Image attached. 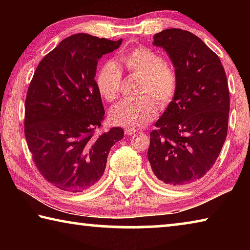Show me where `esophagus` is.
<instances>
[{"mask_svg":"<svg viewBox=\"0 0 250 250\" xmlns=\"http://www.w3.org/2000/svg\"><path fill=\"white\" fill-rule=\"evenodd\" d=\"M135 132H137V131L133 130V129H129V128L125 129V134L126 135V137H129V135H132V134H134Z\"/></svg>","mask_w":250,"mask_h":250,"instance_id":"1","label":"esophagus"}]
</instances>
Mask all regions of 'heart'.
<instances>
[{"mask_svg":"<svg viewBox=\"0 0 250 250\" xmlns=\"http://www.w3.org/2000/svg\"><path fill=\"white\" fill-rule=\"evenodd\" d=\"M120 61L129 73L141 77L139 94H150L157 100L155 102L150 96L125 99L110 110L113 124L137 129L154 119L158 113L156 103L161 108H166L172 103L177 90V76L160 54L145 47L132 49ZM96 83L104 99L116 100L121 83L119 67L112 62H105L97 75Z\"/></svg>","mask_w":250,"mask_h":250,"instance_id":"heart-1","label":"heart"}]
</instances>
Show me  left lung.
<instances>
[{
    "instance_id": "8db88e82",
    "label": "left lung",
    "mask_w": 250,
    "mask_h": 250,
    "mask_svg": "<svg viewBox=\"0 0 250 250\" xmlns=\"http://www.w3.org/2000/svg\"><path fill=\"white\" fill-rule=\"evenodd\" d=\"M153 45L170 57L177 76L174 99L155 122L147 150L152 172L164 184L202 179L226 140L229 90L221 61L193 33L179 28L155 34Z\"/></svg>"
}]
</instances>
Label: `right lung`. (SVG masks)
<instances>
[{
    "label": "right lung",
    "instance_id": "right-lung-1",
    "mask_svg": "<svg viewBox=\"0 0 250 250\" xmlns=\"http://www.w3.org/2000/svg\"><path fill=\"white\" fill-rule=\"evenodd\" d=\"M122 40L75 34L42 59L25 100V138L44 179L83 192L103 176L109 151L124 139L120 126L97 135L104 118L95 80L97 64Z\"/></svg>",
    "mask_w": 250,
    "mask_h": 250
}]
</instances>
